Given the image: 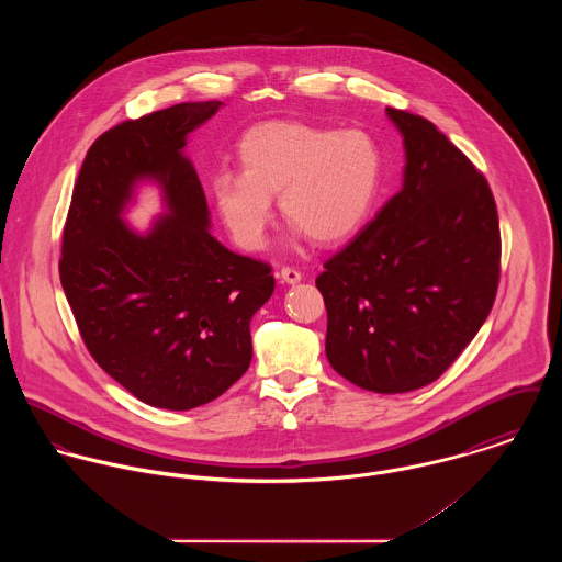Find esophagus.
Returning <instances> with one entry per match:
<instances>
[{
  "label": "esophagus",
  "mask_w": 562,
  "mask_h": 562,
  "mask_svg": "<svg viewBox=\"0 0 562 562\" xmlns=\"http://www.w3.org/2000/svg\"><path fill=\"white\" fill-rule=\"evenodd\" d=\"M279 277L285 281V283H299L301 279H303V272L301 270H296V268H292V266H283L281 270H279Z\"/></svg>",
  "instance_id": "34e87169"
}]
</instances>
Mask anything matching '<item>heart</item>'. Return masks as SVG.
Segmentation results:
<instances>
[{"label":"heart","instance_id":"obj_1","mask_svg":"<svg viewBox=\"0 0 562 562\" xmlns=\"http://www.w3.org/2000/svg\"><path fill=\"white\" fill-rule=\"evenodd\" d=\"M241 172L212 179L214 205L244 250H259L281 212L318 244L350 238L372 214L385 177L379 140L359 127L330 130L307 123H263L244 134Z\"/></svg>","mask_w":562,"mask_h":562}]
</instances>
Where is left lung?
<instances>
[{
  "label": "left lung",
  "mask_w": 562,
  "mask_h": 562,
  "mask_svg": "<svg viewBox=\"0 0 562 562\" xmlns=\"http://www.w3.org/2000/svg\"><path fill=\"white\" fill-rule=\"evenodd\" d=\"M404 181L324 261L326 357L361 390L404 394L437 381L486 321L499 283V221L481 170L430 121L387 108Z\"/></svg>",
  "instance_id": "left-lung-1"
}]
</instances>
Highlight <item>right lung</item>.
<instances>
[{"mask_svg":"<svg viewBox=\"0 0 562 562\" xmlns=\"http://www.w3.org/2000/svg\"><path fill=\"white\" fill-rule=\"evenodd\" d=\"M221 105L177 103L103 132L83 158L65 223L60 283L90 357L158 408L223 396L250 366V318L274 292L270 263L207 232L205 192L181 154ZM145 176L161 181L169 216L138 237L120 212Z\"/></svg>","mask_w":562,"mask_h":562,"instance_id":"1","label":"right lung"}]
</instances>
